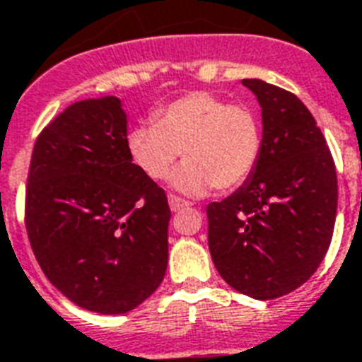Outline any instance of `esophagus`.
Here are the masks:
<instances>
[{"label": "esophagus", "instance_id": "esophagus-1", "mask_svg": "<svg viewBox=\"0 0 362 362\" xmlns=\"http://www.w3.org/2000/svg\"><path fill=\"white\" fill-rule=\"evenodd\" d=\"M169 206L170 211H182V209H187L189 206V203H187L186 199H182V197H178V195H169Z\"/></svg>", "mask_w": 362, "mask_h": 362}]
</instances>
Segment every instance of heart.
Returning a JSON list of instances; mask_svg holds the SVG:
<instances>
[{
	"label": "heart",
	"mask_w": 362,
	"mask_h": 362,
	"mask_svg": "<svg viewBox=\"0 0 362 362\" xmlns=\"http://www.w3.org/2000/svg\"><path fill=\"white\" fill-rule=\"evenodd\" d=\"M125 144L132 165L150 180H167L182 153L186 163L173 176L178 189L192 195L211 187L230 192L260 161L262 125L247 104L195 90L157 107L151 125L132 127Z\"/></svg>",
	"instance_id": "heart-1"
}]
</instances>
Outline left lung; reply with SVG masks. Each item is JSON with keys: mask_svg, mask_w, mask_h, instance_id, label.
<instances>
[{"mask_svg": "<svg viewBox=\"0 0 362 362\" xmlns=\"http://www.w3.org/2000/svg\"><path fill=\"white\" fill-rule=\"evenodd\" d=\"M262 106V153L235 193L206 206L209 250L230 286L273 300L302 286L327 255L338 209L332 153L296 95L243 79Z\"/></svg>", "mask_w": 362, "mask_h": 362, "instance_id": "obj_1", "label": "left lung"}]
</instances>
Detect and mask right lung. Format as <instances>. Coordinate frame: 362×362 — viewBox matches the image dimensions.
Returning <instances> with one entry per match:
<instances>
[{
  "mask_svg": "<svg viewBox=\"0 0 362 362\" xmlns=\"http://www.w3.org/2000/svg\"><path fill=\"white\" fill-rule=\"evenodd\" d=\"M115 96L71 104L35 140L26 231L35 260L68 300L117 315L161 285L169 262L167 195L132 165Z\"/></svg>",
  "mask_w": 362,
  "mask_h": 362,
  "instance_id": "right-lung-1",
  "label": "right lung"
}]
</instances>
